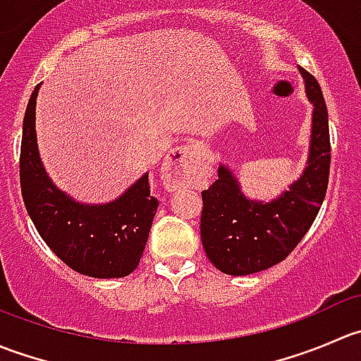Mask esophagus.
Wrapping results in <instances>:
<instances>
[{"mask_svg": "<svg viewBox=\"0 0 361 361\" xmlns=\"http://www.w3.org/2000/svg\"><path fill=\"white\" fill-rule=\"evenodd\" d=\"M202 155V147L199 143L183 145L171 152L164 164V169L171 176L173 183L190 185L192 178L201 167Z\"/></svg>", "mask_w": 361, "mask_h": 361, "instance_id": "1", "label": "esophagus"}]
</instances>
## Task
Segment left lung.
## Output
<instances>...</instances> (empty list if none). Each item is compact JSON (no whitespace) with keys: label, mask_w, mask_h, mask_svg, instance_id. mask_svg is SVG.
Returning <instances> with one entry per match:
<instances>
[{"label":"left lung","mask_w":361,"mask_h":361,"mask_svg":"<svg viewBox=\"0 0 361 361\" xmlns=\"http://www.w3.org/2000/svg\"><path fill=\"white\" fill-rule=\"evenodd\" d=\"M312 110L307 166L288 190L271 202L248 199L227 166L218 167V180L202 192L201 239L218 271L246 276L265 271L292 253L314 221L330 173L329 113L319 83L298 68Z\"/></svg>","instance_id":"8db88e82"}]
</instances>
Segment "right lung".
Instances as JSON below:
<instances>
[{
  "label": "right lung",
  "mask_w": 361,
  "mask_h": 361,
  "mask_svg": "<svg viewBox=\"0 0 361 361\" xmlns=\"http://www.w3.org/2000/svg\"><path fill=\"white\" fill-rule=\"evenodd\" d=\"M38 90L36 85L27 103L20 143L25 209L47 246L73 271L90 278H123L140 265L159 207L148 173L106 204H83L59 190L43 167L36 143Z\"/></svg>",
  "instance_id": "1"
}]
</instances>
